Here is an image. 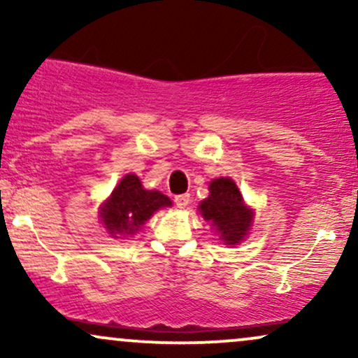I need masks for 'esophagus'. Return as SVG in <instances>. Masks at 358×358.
I'll use <instances>...</instances> for the list:
<instances>
[{
	"label": "esophagus",
	"mask_w": 358,
	"mask_h": 358,
	"mask_svg": "<svg viewBox=\"0 0 358 358\" xmlns=\"http://www.w3.org/2000/svg\"><path fill=\"white\" fill-rule=\"evenodd\" d=\"M175 203H176V207H178V208H185L188 203H190V195H188V193H183V195H176L175 196Z\"/></svg>",
	"instance_id": "1"
}]
</instances>
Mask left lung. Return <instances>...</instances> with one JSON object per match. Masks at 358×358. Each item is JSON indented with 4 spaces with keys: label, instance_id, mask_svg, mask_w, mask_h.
<instances>
[{
    "label": "left lung",
    "instance_id": "8db88e82",
    "mask_svg": "<svg viewBox=\"0 0 358 358\" xmlns=\"http://www.w3.org/2000/svg\"><path fill=\"white\" fill-rule=\"evenodd\" d=\"M210 195L202 200L199 210L219 234L225 245H239L252 227L254 212L244 203L236 182L227 176L212 180Z\"/></svg>",
    "mask_w": 358,
    "mask_h": 358
}]
</instances>
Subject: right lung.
Masks as SVG:
<instances>
[{
    "instance_id": "add662e5",
    "label": "right lung",
    "mask_w": 358,
    "mask_h": 358,
    "mask_svg": "<svg viewBox=\"0 0 358 358\" xmlns=\"http://www.w3.org/2000/svg\"><path fill=\"white\" fill-rule=\"evenodd\" d=\"M171 207V200L158 190L143 188L141 180L129 173L116 185L101 205V220L113 237L134 236L156 210Z\"/></svg>"
}]
</instances>
